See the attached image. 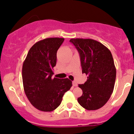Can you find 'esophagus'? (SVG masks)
Instances as JSON below:
<instances>
[{"label":"esophagus","instance_id":"esophagus-1","mask_svg":"<svg viewBox=\"0 0 134 134\" xmlns=\"http://www.w3.org/2000/svg\"><path fill=\"white\" fill-rule=\"evenodd\" d=\"M77 83L76 81H72V86H74V87H77Z\"/></svg>","mask_w":134,"mask_h":134}]
</instances>
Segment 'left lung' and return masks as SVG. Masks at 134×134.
I'll return each mask as SVG.
<instances>
[{"label":"left lung","mask_w":134,"mask_h":134,"mask_svg":"<svg viewBox=\"0 0 134 134\" xmlns=\"http://www.w3.org/2000/svg\"><path fill=\"white\" fill-rule=\"evenodd\" d=\"M77 49L82 73L87 81L79 87L83 94L79 103L86 109H99L109 99L114 89L116 71L113 57L107 47L92 39L72 38L70 40Z\"/></svg>","instance_id":"obj_1"}]
</instances>
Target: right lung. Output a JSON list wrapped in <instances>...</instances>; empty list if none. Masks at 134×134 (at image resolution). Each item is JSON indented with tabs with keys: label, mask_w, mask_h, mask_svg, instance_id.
Wrapping results in <instances>:
<instances>
[{
	"label": "right lung",
	"mask_w": 134,
	"mask_h": 134,
	"mask_svg": "<svg viewBox=\"0 0 134 134\" xmlns=\"http://www.w3.org/2000/svg\"><path fill=\"white\" fill-rule=\"evenodd\" d=\"M64 38H48L36 42L29 49L22 65V81L29 101L37 109L51 112L62 103L72 81L52 79L57 63V52Z\"/></svg>",
	"instance_id": "obj_1"
}]
</instances>
